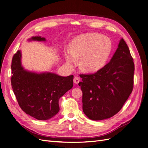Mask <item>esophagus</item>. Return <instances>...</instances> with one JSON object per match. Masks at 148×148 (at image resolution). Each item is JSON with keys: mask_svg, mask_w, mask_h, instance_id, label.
Instances as JSON below:
<instances>
[{"mask_svg": "<svg viewBox=\"0 0 148 148\" xmlns=\"http://www.w3.org/2000/svg\"><path fill=\"white\" fill-rule=\"evenodd\" d=\"M79 78L77 77H75L73 78V82L75 84H78V83L79 82Z\"/></svg>", "mask_w": 148, "mask_h": 148, "instance_id": "esophagus-1", "label": "esophagus"}]
</instances>
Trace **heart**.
Masks as SVG:
<instances>
[{"mask_svg": "<svg viewBox=\"0 0 148 148\" xmlns=\"http://www.w3.org/2000/svg\"><path fill=\"white\" fill-rule=\"evenodd\" d=\"M112 44L109 38L101 34L91 33L79 35L65 51L67 63L75 65L81 57L80 66L88 72L99 70L105 64L110 54Z\"/></svg>", "mask_w": 148, "mask_h": 148, "instance_id": "obj_1", "label": "heart"}]
</instances>
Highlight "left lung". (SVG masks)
Returning <instances> with one entry per match:
<instances>
[{
    "mask_svg": "<svg viewBox=\"0 0 148 148\" xmlns=\"http://www.w3.org/2000/svg\"><path fill=\"white\" fill-rule=\"evenodd\" d=\"M133 57L122 38L108 64L92 74H80L83 110L91 120H101L117 114L133 88Z\"/></svg>",
    "mask_w": 148,
    "mask_h": 148,
    "instance_id": "left-lung-1",
    "label": "left lung"
}]
</instances>
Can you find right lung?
<instances>
[{
    "label": "right lung",
    "mask_w": 148,
    "mask_h": 148,
    "mask_svg": "<svg viewBox=\"0 0 148 148\" xmlns=\"http://www.w3.org/2000/svg\"><path fill=\"white\" fill-rule=\"evenodd\" d=\"M29 40L44 41L46 39L34 36ZM21 52L18 51L11 65V84L18 103L22 110L36 119H51L60 110V98L72 88L73 76L65 77L49 72H30L21 66Z\"/></svg>",
    "instance_id": "obj_1"
}]
</instances>
